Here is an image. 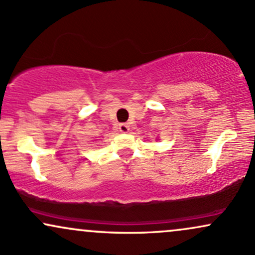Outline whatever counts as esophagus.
Wrapping results in <instances>:
<instances>
[{
  "instance_id": "34e87169",
  "label": "esophagus",
  "mask_w": 255,
  "mask_h": 255,
  "mask_svg": "<svg viewBox=\"0 0 255 255\" xmlns=\"http://www.w3.org/2000/svg\"><path fill=\"white\" fill-rule=\"evenodd\" d=\"M119 129L121 133H128L129 131V126H128V124H121L119 126Z\"/></svg>"
}]
</instances>
